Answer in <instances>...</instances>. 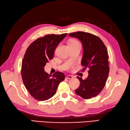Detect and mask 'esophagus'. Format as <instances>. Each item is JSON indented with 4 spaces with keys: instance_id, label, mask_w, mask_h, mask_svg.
<instances>
[{
    "instance_id": "34e87169",
    "label": "esophagus",
    "mask_w": 130,
    "mask_h": 130,
    "mask_svg": "<svg viewBox=\"0 0 130 130\" xmlns=\"http://www.w3.org/2000/svg\"><path fill=\"white\" fill-rule=\"evenodd\" d=\"M73 77L72 76H71V75H68L66 77V78L67 79H72L73 78Z\"/></svg>"
}]
</instances>
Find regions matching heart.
Returning a JSON list of instances; mask_svg holds the SVG:
<instances>
[{
	"instance_id": "heart-1",
	"label": "heart",
	"mask_w": 130,
	"mask_h": 130,
	"mask_svg": "<svg viewBox=\"0 0 130 130\" xmlns=\"http://www.w3.org/2000/svg\"><path fill=\"white\" fill-rule=\"evenodd\" d=\"M71 41H75V40H72Z\"/></svg>"
}]
</instances>
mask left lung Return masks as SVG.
<instances>
[{
    "mask_svg": "<svg viewBox=\"0 0 130 130\" xmlns=\"http://www.w3.org/2000/svg\"><path fill=\"white\" fill-rule=\"evenodd\" d=\"M69 36L78 39L83 47L81 64L84 70L89 68V75L85 80L77 77L80 85L75 90L77 95L85 99L97 96L104 88L109 75L108 52L104 44L98 36L85 32H76Z\"/></svg>",
    "mask_w": 130,
    "mask_h": 130,
    "instance_id": "8db88e82",
    "label": "left lung"
}]
</instances>
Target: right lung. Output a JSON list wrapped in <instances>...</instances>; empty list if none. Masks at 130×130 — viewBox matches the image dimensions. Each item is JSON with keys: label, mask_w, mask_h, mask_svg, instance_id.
Wrapping results in <instances>:
<instances>
[{"label": "right lung", "mask_w": 130, "mask_h": 130, "mask_svg": "<svg viewBox=\"0 0 130 130\" xmlns=\"http://www.w3.org/2000/svg\"><path fill=\"white\" fill-rule=\"evenodd\" d=\"M67 35H46L34 41L26 50L21 68L23 83L31 96L39 101L53 96L59 84L64 80L62 72H57L52 76L44 71V67L53 59L58 45Z\"/></svg>", "instance_id": "obj_1"}]
</instances>
